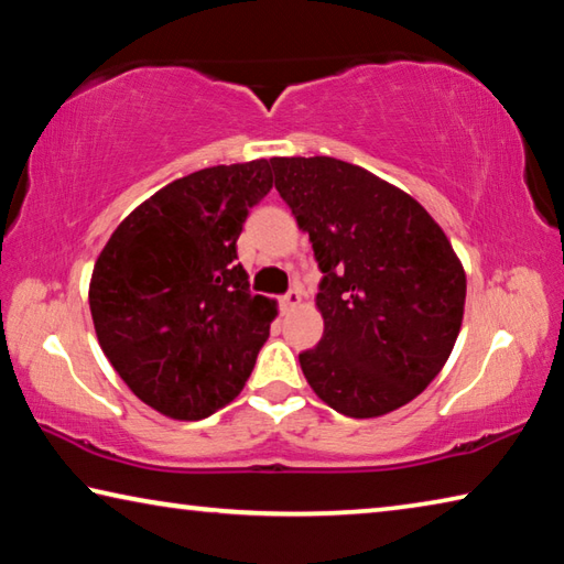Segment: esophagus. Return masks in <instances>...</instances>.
<instances>
[{
	"mask_svg": "<svg viewBox=\"0 0 564 564\" xmlns=\"http://www.w3.org/2000/svg\"><path fill=\"white\" fill-rule=\"evenodd\" d=\"M301 301H303V293H301L299 289H291V291L285 293L283 299H281V308H283V311H291V308H295V305H299Z\"/></svg>",
	"mask_w": 564,
	"mask_h": 564,
	"instance_id": "obj_1",
	"label": "esophagus"
}]
</instances>
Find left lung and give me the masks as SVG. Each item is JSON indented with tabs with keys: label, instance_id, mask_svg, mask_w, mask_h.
I'll return each instance as SVG.
<instances>
[{
	"label": "left lung",
	"instance_id": "left-lung-1",
	"mask_svg": "<svg viewBox=\"0 0 564 564\" xmlns=\"http://www.w3.org/2000/svg\"><path fill=\"white\" fill-rule=\"evenodd\" d=\"M271 166L323 273V338L299 356L303 376L343 415L393 413L451 358L463 263L435 218L370 171L330 156H275Z\"/></svg>",
	"mask_w": 564,
	"mask_h": 564
}]
</instances>
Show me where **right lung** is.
Returning <instances> with one entry per match:
<instances>
[{"label": "right lung", "mask_w": 564, "mask_h": 564, "mask_svg": "<svg viewBox=\"0 0 564 564\" xmlns=\"http://www.w3.org/2000/svg\"><path fill=\"white\" fill-rule=\"evenodd\" d=\"M271 186L265 159L171 181L123 218L94 263L99 346L161 415L208 417L251 376L279 311L248 291L236 241Z\"/></svg>", "instance_id": "add662e5"}]
</instances>
